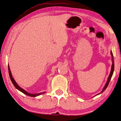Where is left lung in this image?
Listing matches in <instances>:
<instances>
[{
	"label": "left lung",
	"instance_id": "obj_1",
	"mask_svg": "<svg viewBox=\"0 0 121 121\" xmlns=\"http://www.w3.org/2000/svg\"><path fill=\"white\" fill-rule=\"evenodd\" d=\"M111 56H112V68H111V70L110 74H109V75L108 77V79H107V82H106V84H105L104 87L103 88L102 91H101L100 93H98V94H97V95H95V96H97V95H99V94H102L103 91H105V90L106 89V88L107 87V86H108V84H109V82H110V80H111V79L112 77V76H113V72H114V62L113 54V53H112V51H111Z\"/></svg>",
	"mask_w": 121,
	"mask_h": 121
}]
</instances>
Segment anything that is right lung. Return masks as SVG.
<instances>
[{
	"label": "right lung",
	"mask_w": 121,
	"mask_h": 121,
	"mask_svg": "<svg viewBox=\"0 0 121 121\" xmlns=\"http://www.w3.org/2000/svg\"><path fill=\"white\" fill-rule=\"evenodd\" d=\"M8 66L9 74V77H10V80H11V81H12L13 84L14 85L15 87L17 89H18V91H21V92H22L23 93H24V94H25V95H26L30 96V97H36V96H38L39 95H42V94H44L45 93V91H44V92H42V93H38V94H30V93H28V92L26 91L25 90H24V89L22 88L21 87H19V86L17 85V83H16V82H15V80H14V78H13V76H12V73H11V71H10V68H9V65H8Z\"/></svg>",
	"instance_id": "right-lung-1"
}]
</instances>
